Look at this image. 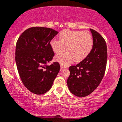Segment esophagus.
Segmentation results:
<instances>
[{
	"instance_id": "1",
	"label": "esophagus",
	"mask_w": 122,
	"mask_h": 122,
	"mask_svg": "<svg viewBox=\"0 0 122 122\" xmlns=\"http://www.w3.org/2000/svg\"><path fill=\"white\" fill-rule=\"evenodd\" d=\"M65 68H67V67H64L63 65H61V70H63V69H65Z\"/></svg>"
}]
</instances>
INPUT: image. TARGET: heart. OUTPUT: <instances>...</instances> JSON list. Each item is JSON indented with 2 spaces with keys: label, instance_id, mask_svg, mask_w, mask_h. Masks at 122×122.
I'll return each mask as SVG.
<instances>
[{
  "label": "heart",
  "instance_id": "1",
  "mask_svg": "<svg viewBox=\"0 0 122 122\" xmlns=\"http://www.w3.org/2000/svg\"><path fill=\"white\" fill-rule=\"evenodd\" d=\"M59 39L52 40L50 46L56 54L63 52L66 47L67 52L55 57V61L65 66L74 59L77 62L84 60L90 54L93 44L92 36L88 31L66 30L60 34Z\"/></svg>",
  "mask_w": 122,
  "mask_h": 122
}]
</instances>
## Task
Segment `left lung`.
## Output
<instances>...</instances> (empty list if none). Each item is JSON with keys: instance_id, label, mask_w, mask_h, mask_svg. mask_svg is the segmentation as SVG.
<instances>
[{"instance_id": "obj_1", "label": "left lung", "mask_w": 122, "mask_h": 122, "mask_svg": "<svg viewBox=\"0 0 122 122\" xmlns=\"http://www.w3.org/2000/svg\"><path fill=\"white\" fill-rule=\"evenodd\" d=\"M90 30L93 40L92 50L84 60L70 67V74L67 81L71 93L79 97L89 95L98 87L106 68V43L98 32L92 29Z\"/></svg>"}]
</instances>
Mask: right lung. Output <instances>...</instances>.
I'll return each instance as SVG.
<instances>
[{
  "mask_svg": "<svg viewBox=\"0 0 122 122\" xmlns=\"http://www.w3.org/2000/svg\"><path fill=\"white\" fill-rule=\"evenodd\" d=\"M57 31L51 28L33 27L22 33L18 39L15 62L24 86L36 94H43L50 90L60 70L59 63H46L54 53L50 46Z\"/></svg>",
  "mask_w": 122,
  "mask_h": 122,
  "instance_id": "obj_1",
  "label": "right lung"
}]
</instances>
